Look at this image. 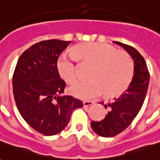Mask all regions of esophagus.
<instances>
[{
    "label": "esophagus",
    "instance_id": "obj_1",
    "mask_svg": "<svg viewBox=\"0 0 160 160\" xmlns=\"http://www.w3.org/2000/svg\"><path fill=\"white\" fill-rule=\"evenodd\" d=\"M94 102L93 101H91V100H84L83 101V104L85 107H88V106H90L92 104H93Z\"/></svg>",
    "mask_w": 160,
    "mask_h": 160
}]
</instances>
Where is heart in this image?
<instances>
[{
    "label": "heart",
    "instance_id": "heart-1",
    "mask_svg": "<svg viewBox=\"0 0 160 160\" xmlns=\"http://www.w3.org/2000/svg\"><path fill=\"white\" fill-rule=\"evenodd\" d=\"M78 59L94 64L90 80H79L70 87L71 93L83 99L123 93L130 86L134 73V61L127 52L101 42H87L77 47ZM58 69L63 79L73 82L79 76L75 56L62 54L58 60Z\"/></svg>",
    "mask_w": 160,
    "mask_h": 160
}]
</instances>
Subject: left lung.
<instances>
[{
	"label": "left lung",
	"instance_id": "1",
	"mask_svg": "<svg viewBox=\"0 0 160 160\" xmlns=\"http://www.w3.org/2000/svg\"><path fill=\"white\" fill-rule=\"evenodd\" d=\"M122 46L134 62V73L130 86L118 98L104 104L109 110L105 118L99 122L92 121L93 131L103 137H113L125 130L133 122L144 103L148 92L150 74L146 61L132 46L120 42H113Z\"/></svg>",
	"mask_w": 160,
	"mask_h": 160
}]
</instances>
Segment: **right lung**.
Segmentation results:
<instances>
[{"label":"right lung","instance_id":"1","mask_svg":"<svg viewBox=\"0 0 160 160\" xmlns=\"http://www.w3.org/2000/svg\"><path fill=\"white\" fill-rule=\"evenodd\" d=\"M70 41L37 42L22 53L12 76L16 105L24 120L43 135H54L69 122L82 101L63 96L66 82L60 77L57 60Z\"/></svg>","mask_w":160,"mask_h":160}]
</instances>
